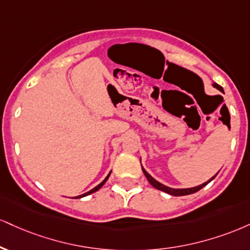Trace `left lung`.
<instances>
[{"mask_svg":"<svg viewBox=\"0 0 250 250\" xmlns=\"http://www.w3.org/2000/svg\"><path fill=\"white\" fill-rule=\"evenodd\" d=\"M212 86L215 87L216 89H219V91L224 93V89H222V87H221L220 85H218V83H213ZM141 167H142V164H141ZM142 171H143L144 176H146V179H148V182H149L150 184H151L152 186H154L155 188H157V190H159V191H163V192H165V193H167V194H170V195H176V197H179V195H188V194L195 193V192H198L199 190H201V188H203L204 186H206L207 184H208V183H211L212 180L215 178V176H216V174H215V176H213L212 178L207 180V182L203 183V184H200V185H198V186H193V188H169V186L162 184V183H159L158 180H156V179L154 178V177L151 176V174L146 172V170L144 169L143 167H142Z\"/></svg>","mask_w":250,"mask_h":250,"instance_id":"left-lung-1","label":"left lung"}]
</instances>
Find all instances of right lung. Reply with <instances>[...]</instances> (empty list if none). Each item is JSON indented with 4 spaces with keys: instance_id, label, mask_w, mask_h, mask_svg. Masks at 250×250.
<instances>
[{
    "instance_id": "1",
    "label": "right lung",
    "mask_w": 250,
    "mask_h": 250,
    "mask_svg": "<svg viewBox=\"0 0 250 250\" xmlns=\"http://www.w3.org/2000/svg\"><path fill=\"white\" fill-rule=\"evenodd\" d=\"M110 173H112V171H110V172L107 174V177H106V178H104V180H102V182L100 183V184H99V185H96V186H95V188H92V190H89L88 192H86V193H83V194H80V195H77V197H73V198H76V199H79V198L86 197V195H89V194H91V193H94V192H96V191H98V190H100V188H102V186H104V183H106V182H107V179H108V178H109Z\"/></svg>"
}]
</instances>
